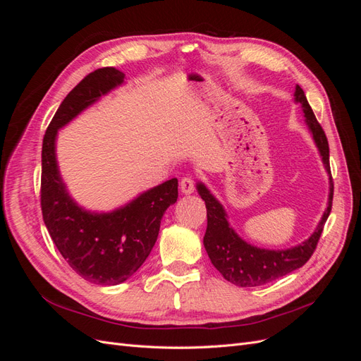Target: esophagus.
Segmentation results:
<instances>
[{
    "label": "esophagus",
    "mask_w": 361,
    "mask_h": 361,
    "mask_svg": "<svg viewBox=\"0 0 361 361\" xmlns=\"http://www.w3.org/2000/svg\"><path fill=\"white\" fill-rule=\"evenodd\" d=\"M180 191H182L183 194H187V195L194 192V180H192V178L187 176V178H183V179L180 180Z\"/></svg>",
    "instance_id": "34e87169"
}]
</instances>
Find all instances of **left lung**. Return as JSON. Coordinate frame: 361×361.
<instances>
[{"mask_svg":"<svg viewBox=\"0 0 361 361\" xmlns=\"http://www.w3.org/2000/svg\"><path fill=\"white\" fill-rule=\"evenodd\" d=\"M293 99L301 105V110L316 147L319 150L322 164L330 176V192L326 209L321 218L314 232L304 243L286 248V250H268L250 244L239 236L233 227L227 221V214L223 204L218 202L214 194L204 187V183L197 182V191L204 200L207 212V227L203 238V245L209 256L212 265L221 272L223 277L241 288L262 286L276 279L289 274V272L301 268L310 259L318 244L324 224L331 212L333 204V178L330 171V149L324 129L316 120L312 106L307 102L300 85L295 87Z\"/></svg>","mask_w":361,"mask_h":361,"instance_id":"obj_1","label":"left lung"}]
</instances>
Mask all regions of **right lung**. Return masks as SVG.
I'll list each match as a JSON object with an SVG mask.
<instances>
[{"mask_svg":"<svg viewBox=\"0 0 361 361\" xmlns=\"http://www.w3.org/2000/svg\"><path fill=\"white\" fill-rule=\"evenodd\" d=\"M123 82L125 73L116 68L87 75L64 97L42 146L43 221L76 274L102 286L120 285L145 264L157 243L164 212L178 200V179L174 178L111 212H93L76 203L63 182L56 154L59 130Z\"/></svg>","mask_w":361,"mask_h":361,"instance_id":"1","label":"right lung"}]
</instances>
